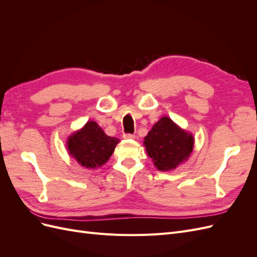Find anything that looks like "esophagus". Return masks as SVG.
Returning a JSON list of instances; mask_svg holds the SVG:
<instances>
[{
	"label": "esophagus",
	"instance_id": "1",
	"mask_svg": "<svg viewBox=\"0 0 257 257\" xmlns=\"http://www.w3.org/2000/svg\"><path fill=\"white\" fill-rule=\"evenodd\" d=\"M123 138H124V139H134V138H135V135H134V134H124V135H123Z\"/></svg>",
	"mask_w": 257,
	"mask_h": 257
}]
</instances>
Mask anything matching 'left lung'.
I'll list each match as a JSON object with an SVG mask.
<instances>
[{
	"label": "left lung",
	"instance_id": "obj_1",
	"mask_svg": "<svg viewBox=\"0 0 257 257\" xmlns=\"http://www.w3.org/2000/svg\"><path fill=\"white\" fill-rule=\"evenodd\" d=\"M147 154L161 172L175 169L189 159L194 138L168 116H163L145 137Z\"/></svg>",
	"mask_w": 257,
	"mask_h": 257
}]
</instances>
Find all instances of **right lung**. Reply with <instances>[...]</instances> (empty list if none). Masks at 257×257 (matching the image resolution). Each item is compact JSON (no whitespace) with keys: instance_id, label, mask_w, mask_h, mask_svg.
I'll use <instances>...</instances> for the list:
<instances>
[{"instance_id":"add662e5","label":"right lung","mask_w":257,"mask_h":257,"mask_svg":"<svg viewBox=\"0 0 257 257\" xmlns=\"http://www.w3.org/2000/svg\"><path fill=\"white\" fill-rule=\"evenodd\" d=\"M119 142L118 138L106 135L96 122L89 121L68 137L67 149L81 166L95 169L109 160Z\"/></svg>"}]
</instances>
